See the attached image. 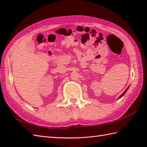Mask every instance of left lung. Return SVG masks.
Returning a JSON list of instances; mask_svg holds the SVG:
<instances>
[{"label": "left lung", "instance_id": "left-lung-1", "mask_svg": "<svg viewBox=\"0 0 147 147\" xmlns=\"http://www.w3.org/2000/svg\"><path fill=\"white\" fill-rule=\"evenodd\" d=\"M129 86L128 87H127V88H126V90H125V91H124V92L123 93V94H121V96H119V98H118V99H119V98H121V97H123V96L124 95V94H125V93H126V92H127V90H128V88H129Z\"/></svg>", "mask_w": 147, "mask_h": 147}]
</instances>
